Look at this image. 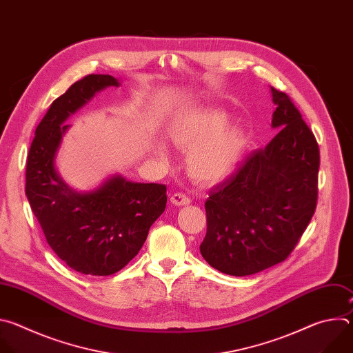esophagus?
Returning <instances> with one entry per match:
<instances>
[{
	"label": "esophagus",
	"instance_id": "obj_1",
	"mask_svg": "<svg viewBox=\"0 0 353 353\" xmlns=\"http://www.w3.org/2000/svg\"><path fill=\"white\" fill-rule=\"evenodd\" d=\"M172 204L173 205H177V207H183V205H188L191 203V199L185 195V194H181V192H176L172 195L170 198Z\"/></svg>",
	"mask_w": 353,
	"mask_h": 353
}]
</instances>
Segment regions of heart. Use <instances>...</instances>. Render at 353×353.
Segmentation results:
<instances>
[{"label": "heart", "instance_id": "obj_1", "mask_svg": "<svg viewBox=\"0 0 353 353\" xmlns=\"http://www.w3.org/2000/svg\"><path fill=\"white\" fill-rule=\"evenodd\" d=\"M230 121L226 110L208 108L183 116L170 127L172 142L190 150L187 172L195 181L218 183L229 177L245 157L250 134L241 125H229ZM152 154L165 158L163 145L154 143Z\"/></svg>", "mask_w": 353, "mask_h": 353}]
</instances>
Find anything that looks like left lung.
<instances>
[{"label":"left lung","instance_id":"obj_1","mask_svg":"<svg viewBox=\"0 0 353 353\" xmlns=\"http://www.w3.org/2000/svg\"><path fill=\"white\" fill-rule=\"evenodd\" d=\"M271 93L278 134L205 201L207 234L199 251L211 267L233 276L282 263L316 211L317 141L289 96L275 88Z\"/></svg>","mask_w":353,"mask_h":353}]
</instances>
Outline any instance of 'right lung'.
<instances>
[{
  "mask_svg": "<svg viewBox=\"0 0 353 353\" xmlns=\"http://www.w3.org/2000/svg\"><path fill=\"white\" fill-rule=\"evenodd\" d=\"M112 75L92 74L57 97L36 128L26 165V196L48 245L70 268L106 276L124 268L166 208V185L134 183L113 174L90 191H77L60 176L56 159L70 130L65 121L94 94L120 86Z\"/></svg>",
  "mask_w": 353,
  "mask_h": 353,
  "instance_id": "obj_1",
  "label": "right lung"
}]
</instances>
